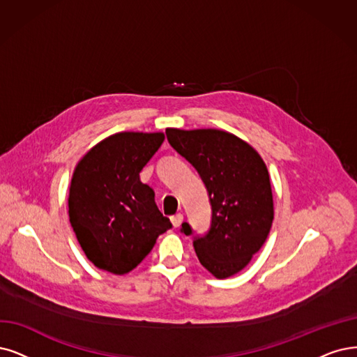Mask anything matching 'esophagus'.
Listing matches in <instances>:
<instances>
[{"mask_svg":"<svg viewBox=\"0 0 357 357\" xmlns=\"http://www.w3.org/2000/svg\"><path fill=\"white\" fill-rule=\"evenodd\" d=\"M182 220H183V215H181V213H176V215H174V216H170L172 225H174L175 228H178V227L181 225Z\"/></svg>","mask_w":357,"mask_h":357,"instance_id":"esophagus-1","label":"esophagus"}]
</instances>
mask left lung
<instances>
[{
  "mask_svg": "<svg viewBox=\"0 0 357 357\" xmlns=\"http://www.w3.org/2000/svg\"><path fill=\"white\" fill-rule=\"evenodd\" d=\"M166 137L199 172L212 206L210 229L194 238L195 255L216 278H229L248 265L272 227L266 165L252 145L225 130L167 128ZM181 231L192 234L187 222Z\"/></svg>",
  "mask_w": 357,
  "mask_h": 357,
  "instance_id": "8db88e82",
  "label": "left lung"
}]
</instances>
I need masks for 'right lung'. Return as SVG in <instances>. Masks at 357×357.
Returning <instances> with one entry per match:
<instances>
[{
    "label": "right lung",
    "instance_id": "obj_1",
    "mask_svg": "<svg viewBox=\"0 0 357 357\" xmlns=\"http://www.w3.org/2000/svg\"><path fill=\"white\" fill-rule=\"evenodd\" d=\"M162 132H119L92 147L75 167L69 219L86 257L98 269H135L172 228L139 172L160 149Z\"/></svg>",
    "mask_w": 357,
    "mask_h": 357
}]
</instances>
